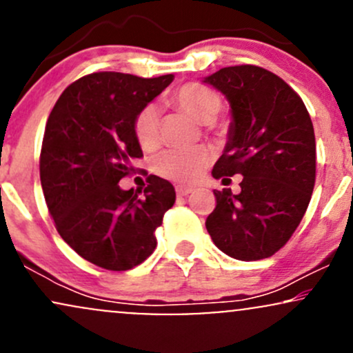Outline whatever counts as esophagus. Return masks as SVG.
<instances>
[{
    "mask_svg": "<svg viewBox=\"0 0 353 353\" xmlns=\"http://www.w3.org/2000/svg\"><path fill=\"white\" fill-rule=\"evenodd\" d=\"M192 188H188V185H176V192L177 196H189L192 192Z\"/></svg>",
    "mask_w": 353,
    "mask_h": 353,
    "instance_id": "esophagus-1",
    "label": "esophagus"
}]
</instances>
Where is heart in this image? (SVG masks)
Instances as JSON below:
<instances>
[{
    "label": "heart",
    "instance_id": "heart-1",
    "mask_svg": "<svg viewBox=\"0 0 353 353\" xmlns=\"http://www.w3.org/2000/svg\"><path fill=\"white\" fill-rule=\"evenodd\" d=\"M172 101L185 114L208 124L219 114L222 98L214 89L197 83H188L174 92ZM134 136L143 148L151 149L159 143V111L154 104H145L136 114ZM209 163V152L204 148L165 149L152 159L154 172L177 182L199 179Z\"/></svg>",
    "mask_w": 353,
    "mask_h": 353
}]
</instances>
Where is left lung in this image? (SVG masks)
<instances>
[{
    "label": "left lung",
    "mask_w": 353,
    "mask_h": 353,
    "mask_svg": "<svg viewBox=\"0 0 353 353\" xmlns=\"http://www.w3.org/2000/svg\"><path fill=\"white\" fill-rule=\"evenodd\" d=\"M230 104L232 123L216 179L242 176L241 192L214 190L205 228L237 261H261L287 244L301 224L315 184V134L309 111L285 81L242 64L208 76Z\"/></svg>",
    "instance_id": "1"
}]
</instances>
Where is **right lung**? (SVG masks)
<instances>
[{"label": "right lung", "instance_id": "obj_1", "mask_svg": "<svg viewBox=\"0 0 353 353\" xmlns=\"http://www.w3.org/2000/svg\"><path fill=\"white\" fill-rule=\"evenodd\" d=\"M174 79L92 72L56 101L44 129L39 177L63 241L91 264L129 270L156 249V229L176 202L169 181L148 177L144 197L119 182L143 157L134 119Z\"/></svg>", "mask_w": 353, "mask_h": 353}]
</instances>
